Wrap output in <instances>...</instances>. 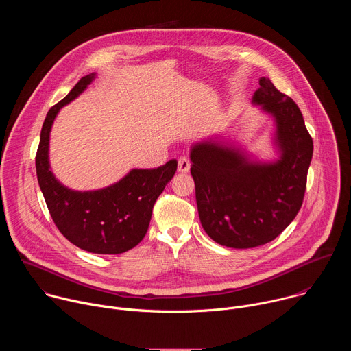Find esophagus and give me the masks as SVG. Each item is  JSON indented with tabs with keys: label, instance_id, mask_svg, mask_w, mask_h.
Listing matches in <instances>:
<instances>
[{
	"label": "esophagus",
	"instance_id": "esophagus-1",
	"mask_svg": "<svg viewBox=\"0 0 351 351\" xmlns=\"http://www.w3.org/2000/svg\"><path fill=\"white\" fill-rule=\"evenodd\" d=\"M178 171L180 173H187L190 171V161L187 158H184V157L179 158V161H178Z\"/></svg>",
	"mask_w": 351,
	"mask_h": 351
}]
</instances>
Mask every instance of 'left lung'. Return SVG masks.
<instances>
[{
	"instance_id": "obj_1",
	"label": "left lung",
	"mask_w": 351,
	"mask_h": 351,
	"mask_svg": "<svg viewBox=\"0 0 351 351\" xmlns=\"http://www.w3.org/2000/svg\"><path fill=\"white\" fill-rule=\"evenodd\" d=\"M252 104L271 117L275 157L257 158L223 133L190 147L199 222L218 244L253 248L272 241L295 218L313 158L302 111L268 77H260Z\"/></svg>"
}]
</instances>
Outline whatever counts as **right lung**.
Segmentation results:
<instances>
[{"label": "right lung", "instance_id": "1", "mask_svg": "<svg viewBox=\"0 0 351 351\" xmlns=\"http://www.w3.org/2000/svg\"><path fill=\"white\" fill-rule=\"evenodd\" d=\"M97 73L82 77L69 94L48 111L36 156L37 180L48 211L60 232L75 245L94 254H121L147 233L153 207L173 178L178 162L156 169H130L118 182L97 190H73L62 184L49 164V134L61 108L93 83Z\"/></svg>", "mask_w": 351, "mask_h": 351}]
</instances>
